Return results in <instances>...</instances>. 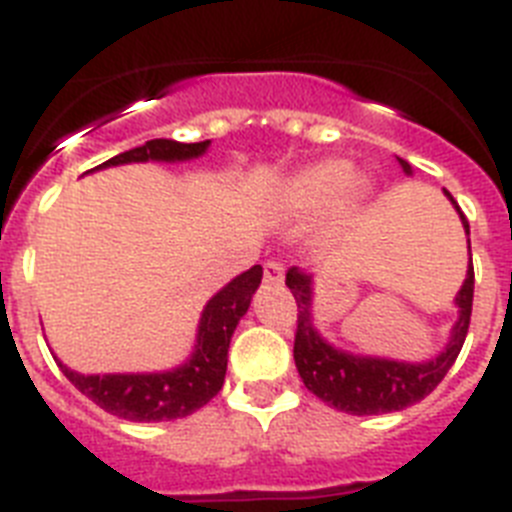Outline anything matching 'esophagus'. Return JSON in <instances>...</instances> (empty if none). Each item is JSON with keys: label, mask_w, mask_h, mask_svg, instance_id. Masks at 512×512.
Masks as SVG:
<instances>
[{"label": "esophagus", "mask_w": 512, "mask_h": 512, "mask_svg": "<svg viewBox=\"0 0 512 512\" xmlns=\"http://www.w3.org/2000/svg\"><path fill=\"white\" fill-rule=\"evenodd\" d=\"M262 273H265V281H268V283H281L286 268H283V262L268 260L265 265H262Z\"/></svg>", "instance_id": "34e87169"}]
</instances>
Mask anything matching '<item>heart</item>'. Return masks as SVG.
I'll list each match as a JSON object with an SVG mask.
<instances>
[{
  "instance_id": "1",
  "label": "heart",
  "mask_w": 512,
  "mask_h": 512,
  "mask_svg": "<svg viewBox=\"0 0 512 512\" xmlns=\"http://www.w3.org/2000/svg\"><path fill=\"white\" fill-rule=\"evenodd\" d=\"M350 177L345 162H319L306 167L286 185V201L296 211H319L337 198Z\"/></svg>"
}]
</instances>
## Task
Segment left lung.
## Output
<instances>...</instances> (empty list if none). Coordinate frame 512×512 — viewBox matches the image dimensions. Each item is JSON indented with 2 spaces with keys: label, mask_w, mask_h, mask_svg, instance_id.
Segmentation results:
<instances>
[{
  "label": "left lung",
  "mask_w": 512,
  "mask_h": 512,
  "mask_svg": "<svg viewBox=\"0 0 512 512\" xmlns=\"http://www.w3.org/2000/svg\"><path fill=\"white\" fill-rule=\"evenodd\" d=\"M410 172V164L402 162ZM461 216L466 234L469 221L461 213L459 203L453 201ZM471 252V244H469ZM286 286L291 288L299 314H296V337H293V361L299 376L311 394H317L324 404L348 415H384L397 412L420 402L441 384L448 368L456 363L464 348L466 332L471 322V301H474V265L466 270V281L461 286L456 304H459V322L453 327L451 340L438 358L428 363H399L386 358H361L335 350L322 340L311 324V275L291 268L286 273Z\"/></svg>",
  "instance_id": "obj_1"
}]
</instances>
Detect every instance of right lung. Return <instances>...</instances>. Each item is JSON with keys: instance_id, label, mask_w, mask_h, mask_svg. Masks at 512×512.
Wrapping results in <instances>:
<instances>
[{"instance_id": "right-lung-1", "label": "right lung", "mask_w": 512, "mask_h": 512, "mask_svg": "<svg viewBox=\"0 0 512 512\" xmlns=\"http://www.w3.org/2000/svg\"><path fill=\"white\" fill-rule=\"evenodd\" d=\"M211 141L180 144L170 139H151L144 146L123 151L118 157L102 162L100 167L128 162H182V159L201 157ZM95 167V170H100ZM262 281V268L255 265L247 273L237 275L226 288L206 304L198 327L195 353L182 368L167 373H113V376H82L59 363L66 379L90 397L97 407L110 415L133 422H162L188 417L203 404L211 402L224 386L226 353L237 322L247 314L252 293Z\"/></svg>"}]
</instances>
